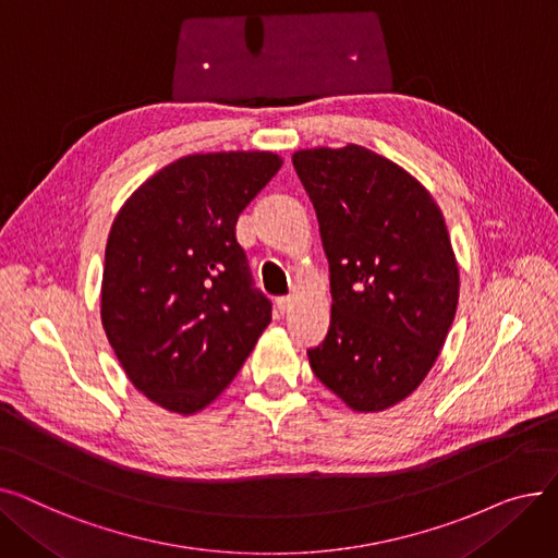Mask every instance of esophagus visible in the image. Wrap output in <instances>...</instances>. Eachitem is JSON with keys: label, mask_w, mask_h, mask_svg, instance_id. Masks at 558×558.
I'll use <instances>...</instances> for the list:
<instances>
[{"label": "esophagus", "mask_w": 558, "mask_h": 558, "mask_svg": "<svg viewBox=\"0 0 558 558\" xmlns=\"http://www.w3.org/2000/svg\"><path fill=\"white\" fill-rule=\"evenodd\" d=\"M291 305H294V301H291V296H278L276 299V307L280 314H287L291 310Z\"/></svg>", "instance_id": "obj_1"}]
</instances>
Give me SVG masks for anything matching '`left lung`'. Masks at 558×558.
<instances>
[{"label":"left lung","mask_w":558,"mask_h":558,"mask_svg":"<svg viewBox=\"0 0 558 558\" xmlns=\"http://www.w3.org/2000/svg\"><path fill=\"white\" fill-rule=\"evenodd\" d=\"M330 264V330L314 375L353 412L412 396L436 364L459 303L441 208L412 173L366 146L291 156Z\"/></svg>","instance_id":"1"}]
</instances>
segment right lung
Masks as SVG:
<instances>
[{"mask_svg":"<svg viewBox=\"0 0 558 558\" xmlns=\"http://www.w3.org/2000/svg\"><path fill=\"white\" fill-rule=\"evenodd\" d=\"M280 167L274 151L183 156L110 226L101 326L131 385L167 412L213 404L271 324L234 223Z\"/></svg>","mask_w":558,"mask_h":558,"instance_id":"right-lung-1","label":"right lung"}]
</instances>
